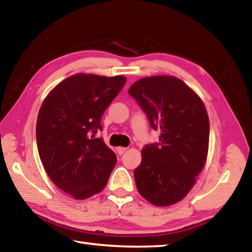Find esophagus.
<instances>
[{"label": "esophagus", "mask_w": 252, "mask_h": 252, "mask_svg": "<svg viewBox=\"0 0 252 252\" xmlns=\"http://www.w3.org/2000/svg\"><path fill=\"white\" fill-rule=\"evenodd\" d=\"M126 151V148H122V146H119V148L117 149V152L119 153V154H123Z\"/></svg>", "instance_id": "obj_1"}]
</instances>
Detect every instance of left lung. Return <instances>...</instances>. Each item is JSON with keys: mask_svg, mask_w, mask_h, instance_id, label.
Here are the masks:
<instances>
[{"mask_svg": "<svg viewBox=\"0 0 252 252\" xmlns=\"http://www.w3.org/2000/svg\"><path fill=\"white\" fill-rule=\"evenodd\" d=\"M129 94L138 101L159 142L142 149L134 170L139 193L155 206H170L189 193L208 154L209 119L203 100L174 76L135 81Z\"/></svg>", "mask_w": 252, "mask_h": 252, "instance_id": "obj_1", "label": "left lung"}]
</instances>
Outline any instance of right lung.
Listing matches in <instances>:
<instances>
[{
	"instance_id": "add662e5",
	"label": "right lung",
	"mask_w": 252,
	"mask_h": 252,
	"mask_svg": "<svg viewBox=\"0 0 252 252\" xmlns=\"http://www.w3.org/2000/svg\"><path fill=\"white\" fill-rule=\"evenodd\" d=\"M125 76L76 74L44 99L36 122L40 161L55 185L75 199L106 187L117 157L101 138V117L120 93Z\"/></svg>"
}]
</instances>
